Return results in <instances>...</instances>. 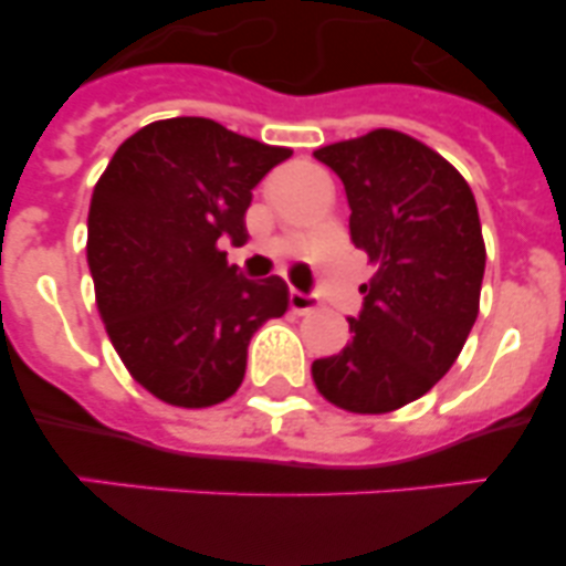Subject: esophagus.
I'll return each mask as SVG.
<instances>
[{
  "label": "esophagus",
  "instance_id": "1",
  "mask_svg": "<svg viewBox=\"0 0 566 566\" xmlns=\"http://www.w3.org/2000/svg\"><path fill=\"white\" fill-rule=\"evenodd\" d=\"M289 305H292L294 314H311V311L319 308V297H314V294L292 292L289 294Z\"/></svg>",
  "mask_w": 566,
  "mask_h": 566
}]
</instances>
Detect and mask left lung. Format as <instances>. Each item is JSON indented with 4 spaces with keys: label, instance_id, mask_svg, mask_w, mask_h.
<instances>
[{
    "label": "left lung",
    "instance_id": "obj_1",
    "mask_svg": "<svg viewBox=\"0 0 566 566\" xmlns=\"http://www.w3.org/2000/svg\"><path fill=\"white\" fill-rule=\"evenodd\" d=\"M344 182L349 239L375 263L349 316L353 342L314 360L316 389L353 413L419 400L459 358L478 319L486 247L464 177L417 138L373 130L314 153Z\"/></svg>",
    "mask_w": 566,
    "mask_h": 566
}]
</instances>
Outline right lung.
<instances>
[{"label":"right lung","mask_w":566,"mask_h":566,"mask_svg":"<svg viewBox=\"0 0 566 566\" xmlns=\"http://www.w3.org/2000/svg\"><path fill=\"white\" fill-rule=\"evenodd\" d=\"M292 149L213 118L153 122L127 138L91 197L88 269L102 322L133 378L158 400L208 408L244 380L258 327L289 308L272 274L247 280L222 241L247 239L252 188Z\"/></svg>","instance_id":"add662e5"}]
</instances>
